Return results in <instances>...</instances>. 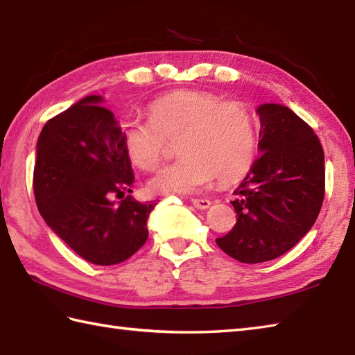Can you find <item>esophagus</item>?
Segmentation results:
<instances>
[{"instance_id": "34e87169", "label": "esophagus", "mask_w": 355, "mask_h": 355, "mask_svg": "<svg viewBox=\"0 0 355 355\" xmlns=\"http://www.w3.org/2000/svg\"><path fill=\"white\" fill-rule=\"evenodd\" d=\"M192 206L197 209H207L210 206V201L207 198H193Z\"/></svg>"}]
</instances>
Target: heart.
<instances>
[{
  "label": "heart",
  "instance_id": "b5f03b06",
  "mask_svg": "<svg viewBox=\"0 0 355 355\" xmlns=\"http://www.w3.org/2000/svg\"><path fill=\"white\" fill-rule=\"evenodd\" d=\"M148 120H128L123 145L141 171H155L178 141L182 158L149 180L153 193H197L214 182L232 184L252 169L259 145L247 103L209 92H173L148 105Z\"/></svg>",
  "mask_w": 355,
  "mask_h": 355
}]
</instances>
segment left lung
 <instances>
[{
	"mask_svg": "<svg viewBox=\"0 0 355 355\" xmlns=\"http://www.w3.org/2000/svg\"><path fill=\"white\" fill-rule=\"evenodd\" d=\"M261 157L235 191L238 221L216 238L224 253L244 263L276 259L302 239L325 197V157L313 128L277 103L258 108Z\"/></svg>",
	"mask_w": 355,
	"mask_h": 355,
	"instance_id": "left-lung-1",
	"label": "left lung"
}]
</instances>
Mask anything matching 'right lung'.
I'll list each match as a JSON object with an SVG mask.
<instances>
[{"instance_id": "1", "label": "right lung", "mask_w": 355, "mask_h": 355, "mask_svg": "<svg viewBox=\"0 0 355 355\" xmlns=\"http://www.w3.org/2000/svg\"><path fill=\"white\" fill-rule=\"evenodd\" d=\"M101 103V96H87L44 125L33 191L44 221L73 252L114 266L146 243L155 202L123 198L132 192L131 160L114 114Z\"/></svg>"}]
</instances>
